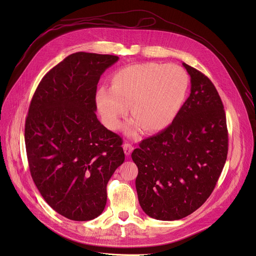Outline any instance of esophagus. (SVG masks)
Masks as SVG:
<instances>
[{
    "label": "esophagus",
    "instance_id": "1",
    "mask_svg": "<svg viewBox=\"0 0 256 256\" xmlns=\"http://www.w3.org/2000/svg\"><path fill=\"white\" fill-rule=\"evenodd\" d=\"M124 153H126V156L130 155V153L134 151V146H132V144L126 142L124 144Z\"/></svg>",
    "mask_w": 256,
    "mask_h": 256
}]
</instances>
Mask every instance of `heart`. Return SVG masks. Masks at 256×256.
Wrapping results in <instances>:
<instances>
[{
    "instance_id": "b5f03b06",
    "label": "heart",
    "mask_w": 256,
    "mask_h": 256,
    "mask_svg": "<svg viewBox=\"0 0 256 256\" xmlns=\"http://www.w3.org/2000/svg\"><path fill=\"white\" fill-rule=\"evenodd\" d=\"M190 79L186 70L175 64L154 62L134 64L118 70L112 86L101 85L95 104L103 124L116 130L130 110L134 114L124 126L134 134L142 128L158 132L169 126L184 105Z\"/></svg>"
}]
</instances>
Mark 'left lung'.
Segmentation results:
<instances>
[{
	"label": "left lung",
	"instance_id": "obj_1",
	"mask_svg": "<svg viewBox=\"0 0 256 256\" xmlns=\"http://www.w3.org/2000/svg\"><path fill=\"white\" fill-rule=\"evenodd\" d=\"M190 95L173 122L142 140L132 153L138 169L136 188L149 216L174 221L196 210L212 192L226 163L228 130L224 105L212 81L182 62Z\"/></svg>",
	"mask_w": 256,
	"mask_h": 256
}]
</instances>
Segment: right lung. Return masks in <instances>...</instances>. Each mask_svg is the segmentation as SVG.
I'll list each match as a JSON object with an SVG mask.
<instances>
[{
  "instance_id": "obj_1",
  "label": "right lung",
  "mask_w": 256,
  "mask_h": 256,
  "mask_svg": "<svg viewBox=\"0 0 256 256\" xmlns=\"http://www.w3.org/2000/svg\"><path fill=\"white\" fill-rule=\"evenodd\" d=\"M118 56L79 52L42 79L25 122L30 173L44 200L72 221L103 212L106 186L124 161L122 138L95 112L100 76Z\"/></svg>"
}]
</instances>
